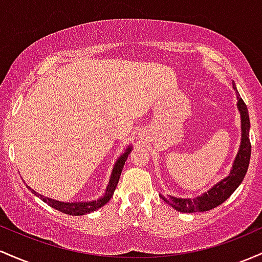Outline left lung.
Segmentation results:
<instances>
[{
	"mask_svg": "<svg viewBox=\"0 0 262 262\" xmlns=\"http://www.w3.org/2000/svg\"><path fill=\"white\" fill-rule=\"evenodd\" d=\"M234 89L235 85H233ZM237 107H239L240 114H242V145H240L239 154L235 158L233 169L228 177L220 181L218 184H215L209 192L204 193L202 196H196L194 199H182L174 198V196H163V199L167 204L172 205L174 209L183 213H196V211H207L214 209L215 207L224 203L235 192L240 183L245 177L246 172L249 168L250 156H251V143L249 139V130H250V119L248 107L242 98L237 96Z\"/></svg>",
	"mask_w": 262,
	"mask_h": 262,
	"instance_id": "1",
	"label": "left lung"
}]
</instances>
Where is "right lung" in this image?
Segmentation results:
<instances>
[{
  "mask_svg": "<svg viewBox=\"0 0 262 262\" xmlns=\"http://www.w3.org/2000/svg\"><path fill=\"white\" fill-rule=\"evenodd\" d=\"M130 151H131V147H128V148L126 149L125 154H123L121 157L117 160V162L115 163V167H114V169H113V174H111L110 182H108V186L106 188V193H105V195L102 196V198L98 199V201L89 202V203H86V202L85 203H64V202L54 201V199H51V198H46V196H43L40 194H38V196H39L43 202H46L47 204L51 205L52 208L61 211V213L69 214V215H84V214L93 213V211H95L96 209H99V208H101L102 205L106 204V203L111 199V196L114 195V192H115L117 183H119L120 176H121L122 168H123V166H125V162H126V160H127L128 155H130ZM29 189H31V188H29ZM31 190L34 193V194H37L33 189H31Z\"/></svg>",
  "mask_w": 262,
  "mask_h": 262,
  "instance_id": "1",
  "label": "right lung"
}]
</instances>
